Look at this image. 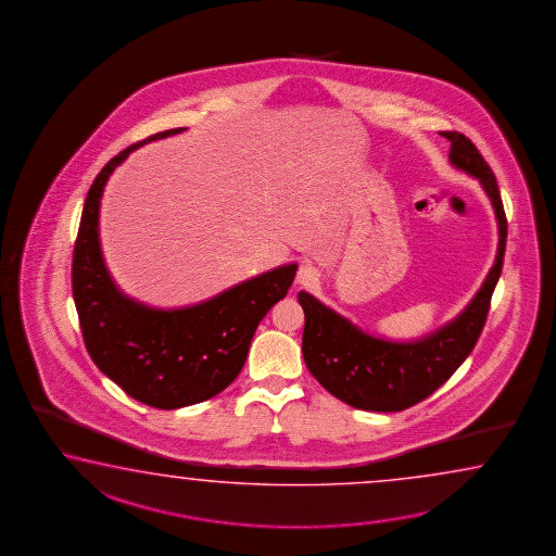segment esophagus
<instances>
[{
    "mask_svg": "<svg viewBox=\"0 0 556 556\" xmlns=\"http://www.w3.org/2000/svg\"><path fill=\"white\" fill-rule=\"evenodd\" d=\"M318 271L313 265H303L299 271H296V285L301 287H313L317 285Z\"/></svg>",
    "mask_w": 556,
    "mask_h": 556,
    "instance_id": "1",
    "label": "esophagus"
}]
</instances>
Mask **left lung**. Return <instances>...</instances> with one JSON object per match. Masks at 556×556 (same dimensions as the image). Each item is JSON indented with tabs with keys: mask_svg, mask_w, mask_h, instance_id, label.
I'll return each instance as SVG.
<instances>
[{
	"mask_svg": "<svg viewBox=\"0 0 556 556\" xmlns=\"http://www.w3.org/2000/svg\"><path fill=\"white\" fill-rule=\"evenodd\" d=\"M452 142L450 162L483 186L495 210L497 257L488 279L464 311L421 339L394 342L378 339L340 317L305 291L299 303L305 311L303 358L325 390L352 408L400 412L433 394L462 366L488 320L491 295L503 269L507 217L495 174L476 144L459 132H442Z\"/></svg>",
	"mask_w": 556,
	"mask_h": 556,
	"instance_id": "1",
	"label": "left lung"
}]
</instances>
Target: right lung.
I'll use <instances>...</instances> for the list:
<instances>
[{
  "label": "right lung",
  "mask_w": 556,
  "mask_h": 556,
  "mask_svg": "<svg viewBox=\"0 0 556 556\" xmlns=\"http://www.w3.org/2000/svg\"><path fill=\"white\" fill-rule=\"evenodd\" d=\"M172 128L116 154L92 181L73 251V299L80 332L102 375L159 409L192 406L238 378L263 317L295 279L296 263L263 273L198 305L152 308L126 296L102 260L99 207L114 168L138 147L178 135Z\"/></svg>",
  "instance_id": "1"
}]
</instances>
